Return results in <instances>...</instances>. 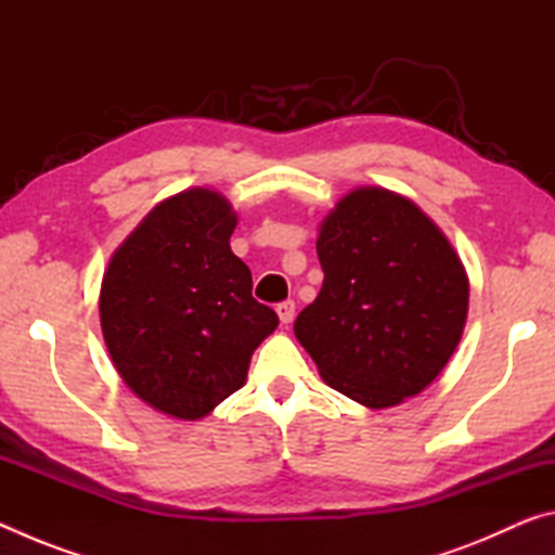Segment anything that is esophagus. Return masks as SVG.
Masks as SVG:
<instances>
[{"label": "esophagus", "mask_w": 555, "mask_h": 555, "mask_svg": "<svg viewBox=\"0 0 555 555\" xmlns=\"http://www.w3.org/2000/svg\"><path fill=\"white\" fill-rule=\"evenodd\" d=\"M276 313H279V321L284 323V325L294 323V315H296V304H294V300H284V304H279V306H276Z\"/></svg>", "instance_id": "esophagus-1"}]
</instances>
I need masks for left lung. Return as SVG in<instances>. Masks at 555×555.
<instances>
[{"instance_id":"obj_1","label":"left lung","mask_w":555,"mask_h":555,"mask_svg":"<svg viewBox=\"0 0 555 555\" xmlns=\"http://www.w3.org/2000/svg\"><path fill=\"white\" fill-rule=\"evenodd\" d=\"M323 288L294 333L321 377L370 409L416 397L455 352L467 274L411 201L360 188L337 203L315 242Z\"/></svg>"}]
</instances>
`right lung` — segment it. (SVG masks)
<instances>
[{
	"label": "right lung",
	"instance_id": "right-lung-1",
	"mask_svg": "<svg viewBox=\"0 0 555 555\" xmlns=\"http://www.w3.org/2000/svg\"><path fill=\"white\" fill-rule=\"evenodd\" d=\"M237 218L222 195L193 188L146 215L102 279L100 321L119 377L176 418H201L247 379L251 352L279 315L251 296L232 255Z\"/></svg>",
	"mask_w": 555,
	"mask_h": 555
}]
</instances>
